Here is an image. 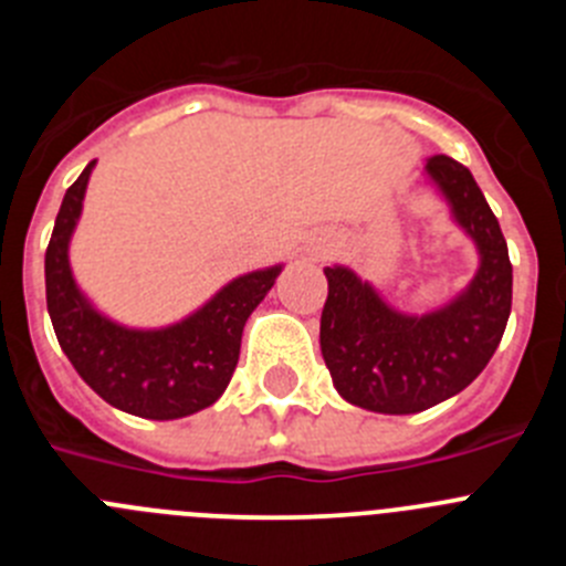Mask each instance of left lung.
I'll list each match as a JSON object with an SVG mask.
<instances>
[{"label":"left lung","mask_w":566,"mask_h":566,"mask_svg":"<svg viewBox=\"0 0 566 566\" xmlns=\"http://www.w3.org/2000/svg\"><path fill=\"white\" fill-rule=\"evenodd\" d=\"M424 172L479 249L464 292L428 314H402L348 266H326L319 352L345 402L377 413H419L464 391L502 343L513 303L507 240L468 167L433 155Z\"/></svg>","instance_id":"left-lung-1"}]
</instances>
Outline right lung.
<instances>
[{"label":"right lung","mask_w":566,"mask_h":566,"mask_svg":"<svg viewBox=\"0 0 566 566\" xmlns=\"http://www.w3.org/2000/svg\"><path fill=\"white\" fill-rule=\"evenodd\" d=\"M96 161L64 192L44 252L48 312L62 352L78 377L118 411L144 419H181L221 399L240 357L249 314L283 266L234 277L198 312L167 328H127L93 308L70 269V238L82 214Z\"/></svg>","instance_id":"1"}]
</instances>
